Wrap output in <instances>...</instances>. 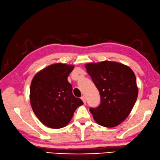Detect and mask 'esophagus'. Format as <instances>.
Segmentation results:
<instances>
[{"instance_id": "1", "label": "esophagus", "mask_w": 160, "mask_h": 160, "mask_svg": "<svg viewBox=\"0 0 160 160\" xmlns=\"http://www.w3.org/2000/svg\"><path fill=\"white\" fill-rule=\"evenodd\" d=\"M81 99H82V101H83V103H86V99H85V97L84 96V95H82V96L81 97Z\"/></svg>"}]
</instances>
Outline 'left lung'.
<instances>
[{
    "label": "left lung",
    "instance_id": "obj_1",
    "mask_svg": "<svg viewBox=\"0 0 160 160\" xmlns=\"http://www.w3.org/2000/svg\"><path fill=\"white\" fill-rule=\"evenodd\" d=\"M86 70L101 95V103L90 108L94 120L104 127L120 124L129 115L137 99L138 87L129 67L111 61L88 63Z\"/></svg>",
    "mask_w": 160,
    "mask_h": 160
}]
</instances>
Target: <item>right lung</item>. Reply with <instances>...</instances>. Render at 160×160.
<instances>
[{
    "label": "right lung",
    "mask_w": 160,
    "mask_h": 160,
    "mask_svg": "<svg viewBox=\"0 0 160 160\" xmlns=\"http://www.w3.org/2000/svg\"><path fill=\"white\" fill-rule=\"evenodd\" d=\"M73 65L56 63L37 72L30 87L32 110L42 123L52 128L65 127L72 119L74 112L83 104L72 94L68 77Z\"/></svg>",
    "instance_id": "right-lung-1"
}]
</instances>
